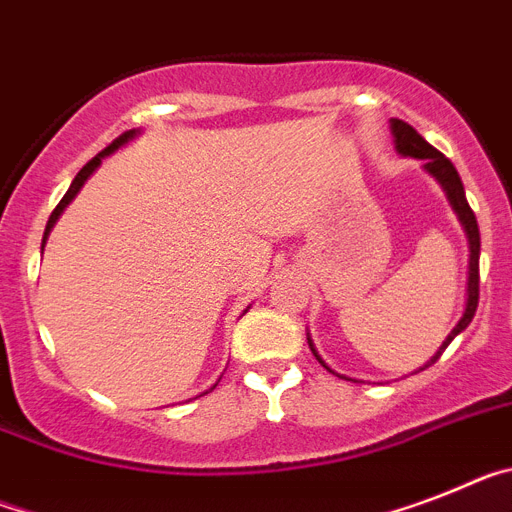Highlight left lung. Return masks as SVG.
<instances>
[{
  "instance_id": "left-lung-1",
  "label": "left lung",
  "mask_w": 512,
  "mask_h": 512,
  "mask_svg": "<svg viewBox=\"0 0 512 512\" xmlns=\"http://www.w3.org/2000/svg\"><path fill=\"white\" fill-rule=\"evenodd\" d=\"M391 133H394V139H397L399 154H404V157L425 159V170H428L430 175H433L435 180L443 185V190L448 193V201H451L453 211L459 213L461 224H464V229H466V237H469V252H471V255H469V299H466V311H464V317H461V322L456 324L451 335L446 337L443 348L438 350L433 358H430L428 366H433V363L441 358L443 350L448 348V342L459 335L461 330H466V327H469V322L474 319V311H477V304H479V226H477V216H474V211L469 208V201H466L464 182H461L459 172H456V167H453L451 159L443 157L441 151L435 149V146H430L428 141L422 139L420 133H417L415 128L410 126V123L399 121V118H394V121H391ZM309 348H311V353L317 355V350H314L311 340H309ZM317 361L324 366V361L319 358V355H317ZM428 366H425V368H428ZM324 368H327V366H324Z\"/></svg>"
}]
</instances>
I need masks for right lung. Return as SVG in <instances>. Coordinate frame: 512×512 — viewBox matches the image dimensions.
Masks as SVG:
<instances>
[{"mask_svg": "<svg viewBox=\"0 0 512 512\" xmlns=\"http://www.w3.org/2000/svg\"><path fill=\"white\" fill-rule=\"evenodd\" d=\"M133 133H136V131H126V133H121V136H118V139H115L113 144H110V146H105V149H102L100 154H97V157H92L90 162L84 164L82 170H79V175L74 177V182H71V188L66 190V195H64V198H61V201H59V206L53 208L51 219H48V224H46V234H43V244H46L48 231L53 229V224H56V219H59V216H61V211H64V208L69 206V203H71V198H74V195L79 193V188H82V185H84V180H87V177H90L92 172H95V167H97V164H100V159L105 157V154H110V151H113V149H118V146H121L123 141H128V139H131Z\"/></svg>", "mask_w": 512, "mask_h": 512, "instance_id": "right-lung-1", "label": "right lung"}]
</instances>
